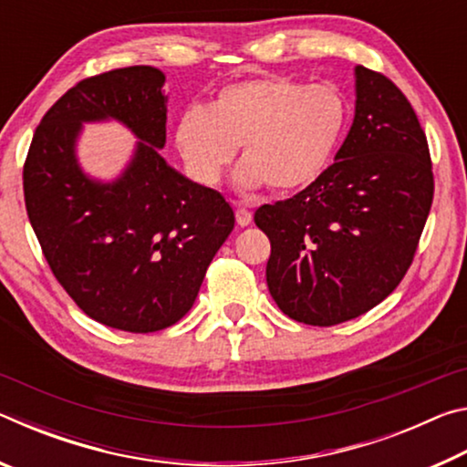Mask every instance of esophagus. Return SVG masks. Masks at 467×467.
<instances>
[{
  "instance_id": "esophagus-1",
  "label": "esophagus",
  "mask_w": 467,
  "mask_h": 467,
  "mask_svg": "<svg viewBox=\"0 0 467 467\" xmlns=\"http://www.w3.org/2000/svg\"><path fill=\"white\" fill-rule=\"evenodd\" d=\"M251 220H253V214H251L249 210L236 208V224H239V226H249Z\"/></svg>"
}]
</instances>
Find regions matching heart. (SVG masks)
I'll use <instances>...</instances> for the list:
<instances>
[{
    "label": "heart",
    "instance_id": "heart-1",
    "mask_svg": "<svg viewBox=\"0 0 467 467\" xmlns=\"http://www.w3.org/2000/svg\"><path fill=\"white\" fill-rule=\"evenodd\" d=\"M346 102L327 84L257 76L220 88L179 117L175 144L192 175L216 183L241 146L236 183L292 193L315 183L342 138Z\"/></svg>",
    "mask_w": 467,
    "mask_h": 467
}]
</instances>
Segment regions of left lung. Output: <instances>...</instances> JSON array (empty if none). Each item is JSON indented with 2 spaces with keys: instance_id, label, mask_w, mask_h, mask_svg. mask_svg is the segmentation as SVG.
Instances as JSON below:
<instances>
[{
  "instance_id": "1",
  "label": "left lung",
  "mask_w": 467,
  "mask_h": 467,
  "mask_svg": "<svg viewBox=\"0 0 467 467\" xmlns=\"http://www.w3.org/2000/svg\"><path fill=\"white\" fill-rule=\"evenodd\" d=\"M354 121L336 162L255 224L272 253L265 280L290 319L336 326L404 278L432 203V164L412 105L385 76L354 67Z\"/></svg>"
}]
</instances>
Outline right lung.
<instances>
[{
  "instance_id": "add662e5",
  "label": "right lung",
  "mask_w": 467,
  "mask_h": 467,
  "mask_svg": "<svg viewBox=\"0 0 467 467\" xmlns=\"http://www.w3.org/2000/svg\"><path fill=\"white\" fill-rule=\"evenodd\" d=\"M164 76L133 66L88 78L47 110L25 164L28 220L55 278L102 326L148 334L192 309L205 270L234 228L214 189L164 161ZM117 120L139 141L113 182L84 173V122Z\"/></svg>"
}]
</instances>
